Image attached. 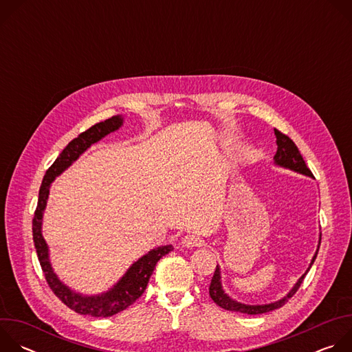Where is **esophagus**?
<instances>
[{
	"instance_id": "34e87169",
	"label": "esophagus",
	"mask_w": 352,
	"mask_h": 352,
	"mask_svg": "<svg viewBox=\"0 0 352 352\" xmlns=\"http://www.w3.org/2000/svg\"><path fill=\"white\" fill-rule=\"evenodd\" d=\"M182 246H186V248H193V246H200L202 245V238H199L197 235L195 234H186L182 241H181Z\"/></svg>"
}]
</instances>
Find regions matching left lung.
<instances>
[{"label": "left lung", "mask_w": 352, "mask_h": 352, "mask_svg": "<svg viewBox=\"0 0 352 352\" xmlns=\"http://www.w3.org/2000/svg\"><path fill=\"white\" fill-rule=\"evenodd\" d=\"M274 135H276V139H277L276 140V143H277V152H276V156H274V163L277 166L289 168V170L296 171L299 174L314 177L312 171L307 167L305 160L302 159V156H300L299 150H298L296 144L292 142V139L288 138L285 133L280 132L276 128H274ZM320 239H319V245H320ZM318 250H316V254H315V256H314L308 270L305 272V274L300 276V278L296 281L294 288L283 299L277 300V302H272V304H267V305H245V304L236 302V300L231 299L224 292V289L221 287V276H220V267L219 266L214 270V274H213V278H212V283H210V287H209V294H210L212 299L214 300V302L219 307H221L223 309H227V311H232V312H241V314H248V315H259V314H266V312L278 309L298 291L300 284H302L307 273L309 272V269L312 267V265H314V262H315V259L318 256Z\"/></svg>", "instance_id": "8db88e82"}]
</instances>
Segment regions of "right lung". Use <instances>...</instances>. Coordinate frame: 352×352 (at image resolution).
Returning a JSON list of instances; mask_svg holds the SVG:
<instances>
[{
	"mask_svg": "<svg viewBox=\"0 0 352 352\" xmlns=\"http://www.w3.org/2000/svg\"><path fill=\"white\" fill-rule=\"evenodd\" d=\"M121 125L122 117L114 116L106 121L90 126L87 131L82 132L80 135H78V138L72 139L67 144V147L63 150L61 155L53 163V166L45 171V175L38 190V202L32 223L34 248L48 287L52 288V291L69 309L75 311L76 314L93 318H109L132 305L144 292L148 278L152 276L157 262L173 250V245H164L152 249L148 254H146L138 262H135L124 274V277L110 291L93 296H86L68 288L58 280L57 274L53 272L52 265H50L48 246L41 235V220L43 212L47 205L50 185H52L56 177H58L64 170H67L87 147H90L93 143L98 142L110 132L117 131Z\"/></svg>",
	"mask_w": 352,
	"mask_h": 352,
	"instance_id": "1",
	"label": "right lung"
}]
</instances>
